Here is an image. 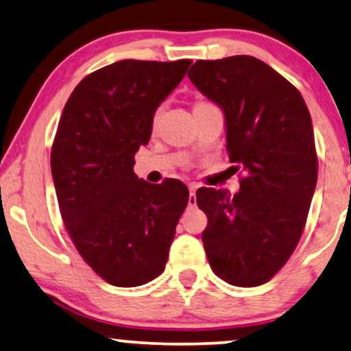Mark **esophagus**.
<instances>
[{"label":"esophagus","instance_id":"esophagus-1","mask_svg":"<svg viewBox=\"0 0 351 351\" xmlns=\"http://www.w3.org/2000/svg\"><path fill=\"white\" fill-rule=\"evenodd\" d=\"M196 189H197V184H194V183L189 184V199H188L189 207H194L197 202L196 201Z\"/></svg>","mask_w":351,"mask_h":351}]
</instances>
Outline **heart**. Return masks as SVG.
I'll return each mask as SVG.
<instances>
[{
    "label": "heart",
    "instance_id": "obj_1",
    "mask_svg": "<svg viewBox=\"0 0 351 351\" xmlns=\"http://www.w3.org/2000/svg\"><path fill=\"white\" fill-rule=\"evenodd\" d=\"M158 114H160V113H158V112H157V113H155V114H154V119H152V124H154V126H155V124H157V119H158Z\"/></svg>",
    "mask_w": 351,
    "mask_h": 351
}]
</instances>
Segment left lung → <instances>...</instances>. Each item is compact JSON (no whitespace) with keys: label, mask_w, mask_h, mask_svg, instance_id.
<instances>
[{"label":"left lung","mask_w":351,"mask_h":351,"mask_svg":"<svg viewBox=\"0 0 351 351\" xmlns=\"http://www.w3.org/2000/svg\"><path fill=\"white\" fill-rule=\"evenodd\" d=\"M191 82L221 106L239 191L199 188L202 243L230 285L257 287L280 270L303 234L317 181L311 114L293 84L254 56L199 60Z\"/></svg>","instance_id":"obj_1"}]
</instances>
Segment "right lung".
I'll return each instance as SVG.
<instances>
[{
    "label": "right lung",
    "mask_w": 351,
    "mask_h": 351,
    "mask_svg": "<svg viewBox=\"0 0 351 351\" xmlns=\"http://www.w3.org/2000/svg\"><path fill=\"white\" fill-rule=\"evenodd\" d=\"M191 60H123L90 73L66 101L51 145L64 227L92 270L114 287H139L165 269L189 191L178 180L150 184L134 155L157 106Z\"/></svg>",
    "instance_id": "1"
}]
</instances>
